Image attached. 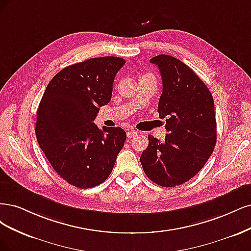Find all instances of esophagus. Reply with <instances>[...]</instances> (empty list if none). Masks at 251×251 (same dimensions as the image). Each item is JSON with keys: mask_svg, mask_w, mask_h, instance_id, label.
I'll list each match as a JSON object with an SVG mask.
<instances>
[{"mask_svg": "<svg viewBox=\"0 0 251 251\" xmlns=\"http://www.w3.org/2000/svg\"><path fill=\"white\" fill-rule=\"evenodd\" d=\"M135 135H137V132L134 131V130H131V131H128L127 132V136L129 137V139H131V137H134Z\"/></svg>", "mask_w": 251, "mask_h": 251, "instance_id": "obj_1", "label": "esophagus"}]
</instances>
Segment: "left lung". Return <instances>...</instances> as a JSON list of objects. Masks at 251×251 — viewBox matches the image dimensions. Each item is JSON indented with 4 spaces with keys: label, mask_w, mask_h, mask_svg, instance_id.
Masks as SVG:
<instances>
[{
    "label": "left lung",
    "mask_w": 251,
    "mask_h": 251,
    "mask_svg": "<svg viewBox=\"0 0 251 251\" xmlns=\"http://www.w3.org/2000/svg\"><path fill=\"white\" fill-rule=\"evenodd\" d=\"M163 80L158 101L166 118L164 142L148 135L149 145L140 157L145 174L160 187L172 188L193 178L214 151L217 124L213 96L187 64L170 55L150 59Z\"/></svg>",
    "instance_id": "8db88e82"
}]
</instances>
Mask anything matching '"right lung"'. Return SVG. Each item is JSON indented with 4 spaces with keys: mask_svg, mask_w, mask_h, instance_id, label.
Returning a JSON list of instances; mask_svg holds the SVG:
<instances>
[{
    "mask_svg": "<svg viewBox=\"0 0 251 251\" xmlns=\"http://www.w3.org/2000/svg\"><path fill=\"white\" fill-rule=\"evenodd\" d=\"M125 60L115 56L91 58L57 73L37 109L39 147L61 178L79 189L106 180L123 148L121 127L98 128L99 107L111 98L112 84Z\"/></svg>",
    "mask_w": 251,
    "mask_h": 251,
    "instance_id": "add662e5",
    "label": "right lung"
}]
</instances>
